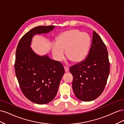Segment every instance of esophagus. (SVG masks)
<instances>
[{"instance_id": "34e87169", "label": "esophagus", "mask_w": 124, "mask_h": 124, "mask_svg": "<svg viewBox=\"0 0 124 124\" xmlns=\"http://www.w3.org/2000/svg\"><path fill=\"white\" fill-rule=\"evenodd\" d=\"M64 68H65V72H68V71L69 70V68H68V67H66V66L64 67Z\"/></svg>"}]
</instances>
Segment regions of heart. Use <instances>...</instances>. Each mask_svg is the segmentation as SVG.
I'll return each mask as SVG.
<instances>
[{
  "mask_svg": "<svg viewBox=\"0 0 124 124\" xmlns=\"http://www.w3.org/2000/svg\"><path fill=\"white\" fill-rule=\"evenodd\" d=\"M90 46V38L86 33L77 29L63 32L52 46V54L58 61L64 57L66 51L67 58L74 63L83 61L87 55Z\"/></svg>",
  "mask_w": 124,
  "mask_h": 124,
  "instance_id": "heart-1",
  "label": "heart"
}]
</instances>
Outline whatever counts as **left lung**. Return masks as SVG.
Segmentation results:
<instances>
[{
	"label": "left lung",
	"instance_id": "1",
	"mask_svg": "<svg viewBox=\"0 0 124 124\" xmlns=\"http://www.w3.org/2000/svg\"><path fill=\"white\" fill-rule=\"evenodd\" d=\"M75 95L83 101L96 99L102 93L110 73L106 44L94 31L92 44L86 58L70 68Z\"/></svg>",
	"mask_w": 124,
	"mask_h": 124
}]
</instances>
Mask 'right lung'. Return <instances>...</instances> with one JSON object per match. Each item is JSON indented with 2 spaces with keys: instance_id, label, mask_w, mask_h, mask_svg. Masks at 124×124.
<instances>
[{
  "instance_id": "1",
  "label": "right lung",
  "mask_w": 124,
  "mask_h": 124,
  "mask_svg": "<svg viewBox=\"0 0 124 124\" xmlns=\"http://www.w3.org/2000/svg\"><path fill=\"white\" fill-rule=\"evenodd\" d=\"M55 26H40L30 30L22 37L17 45L14 68L20 87L24 96L39 104L53 100L65 73L62 63L40 56L31 48L33 36L49 32Z\"/></svg>"
}]
</instances>
